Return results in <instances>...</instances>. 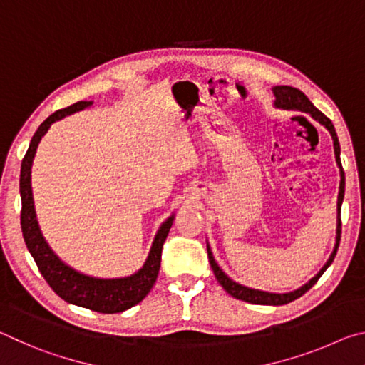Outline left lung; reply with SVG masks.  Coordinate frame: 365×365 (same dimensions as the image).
Listing matches in <instances>:
<instances>
[{
  "instance_id": "1",
  "label": "left lung",
  "mask_w": 365,
  "mask_h": 365,
  "mask_svg": "<svg viewBox=\"0 0 365 365\" xmlns=\"http://www.w3.org/2000/svg\"><path fill=\"white\" fill-rule=\"evenodd\" d=\"M274 95H275V106L280 108V109H293V110H301V113H306V114H311L314 119L317 122L322 123L325 125L327 130L330 132L331 138H333V148H335V158H336V164L339 168V175H341V180H339V193H338V205H336V243H335V248H333L331 256L329 257V261L324 265L322 269H320L319 274L314 277V279L309 280L304 287H301L298 289H294L292 293H267V292H261V289H252L248 287H243L240 285V283L233 282L232 279H228L225 275V272H222V269L215 262V259L211 252V248H209L207 245V257H209V262H211V267L214 270V275L217 282L222 285V288L225 289L228 294H232L233 298L237 299H242L246 302H251V304H269V306H282V304H288V302H292L294 299H298L299 296L304 294L309 288H312L316 285L317 280L320 279V275L324 274L327 270V267L333 262V259L336 256V251H338V245H339V238H341V202H343V197H344V172L341 168V159H339V143H338V137H336V132H335V127H333L331 120L327 117L325 114L320 113V110L314 106V104L309 101V98L302 93L301 90L298 88H293V86H288V85H279V86H274Z\"/></svg>"
}]
</instances>
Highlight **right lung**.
I'll list each match as a JSON object with an SVG mask.
<instances>
[{
    "label": "right lung",
    "instance_id": "1",
    "mask_svg": "<svg viewBox=\"0 0 365 365\" xmlns=\"http://www.w3.org/2000/svg\"><path fill=\"white\" fill-rule=\"evenodd\" d=\"M90 104L91 101H78L69 108L56 110L35 132L26 156L22 159L21 168V227L24 242H26L30 255L35 259L36 267H38L43 279L46 280L48 285L53 288V292L59 298L71 302V304L91 309L95 312L114 314L127 311L132 306L138 304L151 292L154 282L158 279L163 246L169 235L172 222H174V215H170L160 225L143 267L138 272H135L133 275L123 277V279H96V277L80 274V272L73 270L69 265L61 261L54 255L53 250L49 248L40 232L38 220H36L35 214L32 183H30L32 163L40 140L48 132V128L51 127V123L64 119L66 115L77 113V110L88 108Z\"/></svg>",
    "mask_w": 365,
    "mask_h": 365
}]
</instances>
